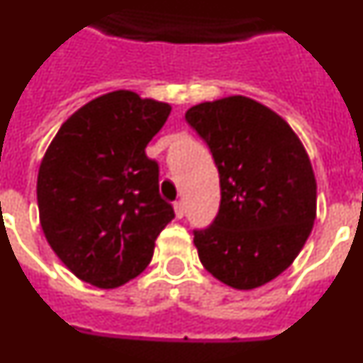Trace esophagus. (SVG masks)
<instances>
[{
	"instance_id": "34e87169",
	"label": "esophagus",
	"mask_w": 363,
	"mask_h": 363,
	"mask_svg": "<svg viewBox=\"0 0 363 363\" xmlns=\"http://www.w3.org/2000/svg\"><path fill=\"white\" fill-rule=\"evenodd\" d=\"M172 207H174L176 218H184L185 211H184V203H182V201H174V203H172Z\"/></svg>"
}]
</instances>
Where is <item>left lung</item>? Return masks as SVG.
I'll use <instances>...</instances> for the list:
<instances>
[{
  "mask_svg": "<svg viewBox=\"0 0 363 363\" xmlns=\"http://www.w3.org/2000/svg\"><path fill=\"white\" fill-rule=\"evenodd\" d=\"M220 172L213 225L194 230L203 267L238 291L274 280L306 245L316 218L313 165L291 125L245 96L185 112Z\"/></svg>",
  "mask_w": 363,
  "mask_h": 363,
  "instance_id": "8db88e82",
  "label": "left lung"
}]
</instances>
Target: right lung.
Masks as SVG:
<instances>
[{"label":"right lung","mask_w":363,"mask_h":363,"mask_svg":"<svg viewBox=\"0 0 363 363\" xmlns=\"http://www.w3.org/2000/svg\"><path fill=\"white\" fill-rule=\"evenodd\" d=\"M171 105L114 91L60 127L38 172L45 238L72 274L114 289L149 265L154 242L174 218L160 196L158 163L145 147Z\"/></svg>","instance_id":"right-lung-1"}]
</instances>
